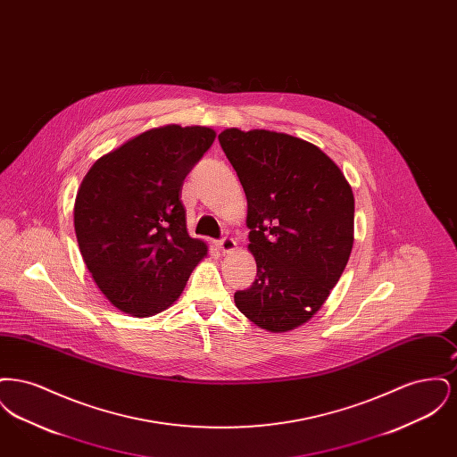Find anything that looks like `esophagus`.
Instances as JSON below:
<instances>
[{"mask_svg":"<svg viewBox=\"0 0 457 457\" xmlns=\"http://www.w3.org/2000/svg\"><path fill=\"white\" fill-rule=\"evenodd\" d=\"M218 246L222 253H229V252H233L237 248V241H235V238H231V237H224V238L219 239Z\"/></svg>","mask_w":457,"mask_h":457,"instance_id":"obj_1","label":"esophagus"}]
</instances>
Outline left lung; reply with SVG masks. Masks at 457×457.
<instances>
[{"mask_svg":"<svg viewBox=\"0 0 457 457\" xmlns=\"http://www.w3.org/2000/svg\"><path fill=\"white\" fill-rule=\"evenodd\" d=\"M219 144L245 190L257 278L235 293L253 324L286 332L308 322L337 284L353 248L354 196L317 145L276 131L228 129Z\"/></svg>","mask_w":457,"mask_h":457,"instance_id":"obj_1","label":"left lung"}]
</instances>
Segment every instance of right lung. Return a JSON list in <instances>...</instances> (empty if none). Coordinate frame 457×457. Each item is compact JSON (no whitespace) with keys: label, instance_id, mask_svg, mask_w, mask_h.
<instances>
[{"label":"right lung","instance_id":"right-lung-1","mask_svg":"<svg viewBox=\"0 0 457 457\" xmlns=\"http://www.w3.org/2000/svg\"><path fill=\"white\" fill-rule=\"evenodd\" d=\"M216 131L168 125L103 155L75 198L73 222L88 272L111 303L151 317L178 300L207 245L190 238L181 187Z\"/></svg>","mask_w":457,"mask_h":457}]
</instances>
